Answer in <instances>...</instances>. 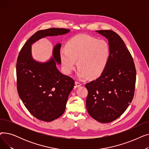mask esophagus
Listing matches in <instances>:
<instances>
[{
  "label": "esophagus",
  "mask_w": 149,
  "mask_h": 149,
  "mask_svg": "<svg viewBox=\"0 0 149 149\" xmlns=\"http://www.w3.org/2000/svg\"><path fill=\"white\" fill-rule=\"evenodd\" d=\"M75 86H76L77 87H80L82 85L81 83H79V82H77V81H75Z\"/></svg>",
  "instance_id": "34e87169"
}]
</instances>
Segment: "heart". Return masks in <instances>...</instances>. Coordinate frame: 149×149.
I'll use <instances>...</instances> for the list:
<instances>
[{
  "instance_id": "obj_1",
  "label": "heart",
  "mask_w": 149,
  "mask_h": 149,
  "mask_svg": "<svg viewBox=\"0 0 149 149\" xmlns=\"http://www.w3.org/2000/svg\"><path fill=\"white\" fill-rule=\"evenodd\" d=\"M110 47L104 40L87 35L72 37L60 51L61 65L66 74L72 72L77 60V75L84 79L88 75L99 76L106 68L110 57Z\"/></svg>"
}]
</instances>
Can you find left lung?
<instances>
[{
    "label": "left lung",
    "mask_w": 149,
    "mask_h": 149,
    "mask_svg": "<svg viewBox=\"0 0 149 149\" xmlns=\"http://www.w3.org/2000/svg\"><path fill=\"white\" fill-rule=\"evenodd\" d=\"M95 32L107 39L110 57L101 75L86 84L88 91L86 108L93 119L107 123L119 118L132 102L136 69L131 54L118 34L111 30Z\"/></svg>",
    "instance_id": "left-lung-1"
}]
</instances>
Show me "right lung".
Segmentation results:
<instances>
[{
	"instance_id": "obj_1",
	"label": "right lung",
	"mask_w": 149,
	"mask_h": 149,
	"mask_svg": "<svg viewBox=\"0 0 149 149\" xmlns=\"http://www.w3.org/2000/svg\"><path fill=\"white\" fill-rule=\"evenodd\" d=\"M69 32L68 29L56 28L38 31L28 39L19 54L16 65L19 95L28 111L42 121H52L64 113L74 81L57 68V65L61 64L60 43L54 46L52 56L45 62L33 58L31 47L43 38Z\"/></svg>"
}]
</instances>
